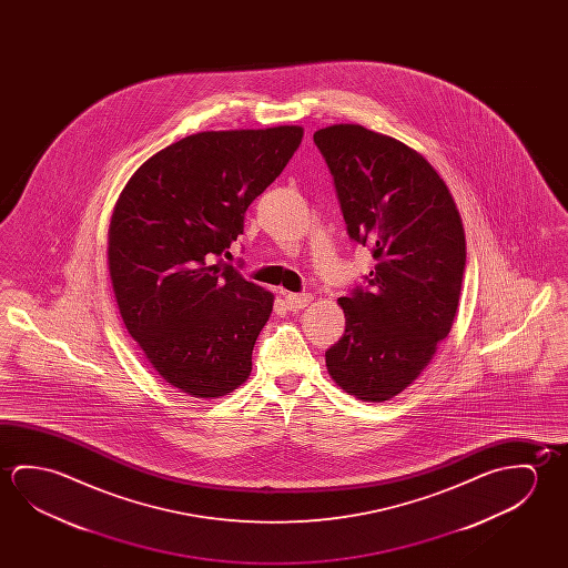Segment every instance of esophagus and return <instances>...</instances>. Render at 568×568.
<instances>
[{
	"mask_svg": "<svg viewBox=\"0 0 568 568\" xmlns=\"http://www.w3.org/2000/svg\"><path fill=\"white\" fill-rule=\"evenodd\" d=\"M313 301L311 295H298V293H287L285 295V305H287L288 311H301V308L307 307L308 303Z\"/></svg>",
	"mask_w": 568,
	"mask_h": 568,
	"instance_id": "1",
	"label": "esophagus"
}]
</instances>
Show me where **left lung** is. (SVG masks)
<instances>
[{
    "instance_id": "left-lung-1",
    "label": "left lung",
    "mask_w": 568,
    "mask_h": 568,
    "mask_svg": "<svg viewBox=\"0 0 568 568\" xmlns=\"http://www.w3.org/2000/svg\"><path fill=\"white\" fill-rule=\"evenodd\" d=\"M313 140L335 180L346 232L376 260L366 285L338 298L346 326L325 353L326 368L358 400H390L452 328L464 224L446 182L400 140L361 124H333Z\"/></svg>"
}]
</instances>
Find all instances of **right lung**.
<instances>
[{"label":"right lung","instance_id":"1","mask_svg":"<svg viewBox=\"0 0 568 568\" xmlns=\"http://www.w3.org/2000/svg\"><path fill=\"white\" fill-rule=\"evenodd\" d=\"M301 139V126L197 132L146 160L114 205L109 271L124 326L194 398L225 396L252 373L273 295L224 257Z\"/></svg>","mask_w":568,"mask_h":568}]
</instances>
